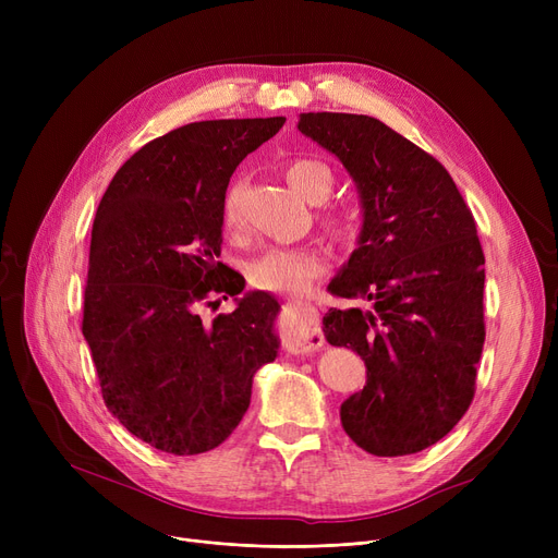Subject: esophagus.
Returning a JSON list of instances; mask_svg holds the SVG:
<instances>
[{
    "instance_id": "obj_1",
    "label": "esophagus",
    "mask_w": 558,
    "mask_h": 558,
    "mask_svg": "<svg viewBox=\"0 0 558 558\" xmlns=\"http://www.w3.org/2000/svg\"><path fill=\"white\" fill-rule=\"evenodd\" d=\"M287 310L291 314L289 330H287V350L289 353H312L318 345H324V332H320L318 312L310 303L291 301L287 303Z\"/></svg>"
}]
</instances>
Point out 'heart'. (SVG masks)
<instances>
[{
  "instance_id": "obj_1",
  "label": "heart",
  "mask_w": 558,
  "mask_h": 558,
  "mask_svg": "<svg viewBox=\"0 0 558 558\" xmlns=\"http://www.w3.org/2000/svg\"><path fill=\"white\" fill-rule=\"evenodd\" d=\"M284 179L291 190L299 192L303 198L318 203L324 201L332 190V171L316 160H294L284 169ZM221 219L226 230L234 232L244 223L242 215V185L234 183L223 194ZM330 232L339 240L353 238L355 221L345 215H332L326 219ZM324 274V257L314 248H267L248 262V280L276 294H301L307 284Z\"/></svg>"
}]
</instances>
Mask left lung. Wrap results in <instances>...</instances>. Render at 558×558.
Wrapping results in <instances>:
<instances>
[{
	"label": "left lung",
	"mask_w": 558,
	"mask_h": 558,
	"mask_svg": "<svg viewBox=\"0 0 558 558\" xmlns=\"http://www.w3.org/2000/svg\"><path fill=\"white\" fill-rule=\"evenodd\" d=\"M299 131L335 154L362 201L357 248L328 284L371 310L332 307L328 343L353 348L366 387L341 425L375 457L414 454L461 421L484 348V253L446 167L368 114L303 112Z\"/></svg>",
	"instance_id": "obj_1"
}]
</instances>
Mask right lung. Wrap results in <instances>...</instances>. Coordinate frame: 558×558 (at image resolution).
Returning a JSON list of instances; mask_svg holds the SVG:
<instances>
[{"mask_svg":"<svg viewBox=\"0 0 558 558\" xmlns=\"http://www.w3.org/2000/svg\"><path fill=\"white\" fill-rule=\"evenodd\" d=\"M282 124L169 131L120 167L97 208L83 337L108 412L156 450L221 446L246 414L253 375L278 357V301L267 291L240 298L244 278L217 257L230 175ZM215 295H234L239 307L203 325L197 307Z\"/></svg>","mask_w":558,"mask_h":558,"instance_id":"1","label":"right lung"}]
</instances>
